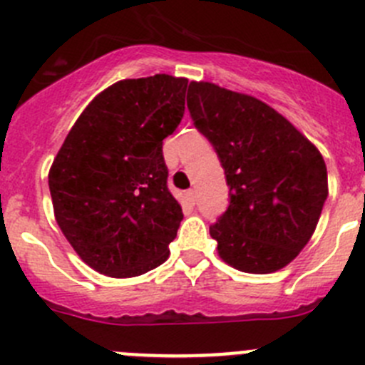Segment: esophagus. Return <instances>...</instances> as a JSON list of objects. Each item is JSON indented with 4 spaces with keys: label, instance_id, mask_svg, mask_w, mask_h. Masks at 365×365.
<instances>
[{
    "label": "esophagus",
    "instance_id": "1",
    "mask_svg": "<svg viewBox=\"0 0 365 365\" xmlns=\"http://www.w3.org/2000/svg\"><path fill=\"white\" fill-rule=\"evenodd\" d=\"M185 196H187V200H189L190 201V203H196V190H194V189H190V190H187V194H185Z\"/></svg>",
    "mask_w": 365,
    "mask_h": 365
}]
</instances>
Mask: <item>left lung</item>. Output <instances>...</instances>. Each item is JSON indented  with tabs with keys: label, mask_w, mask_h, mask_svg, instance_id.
<instances>
[{
	"label": "left lung",
	"mask_w": 365,
	"mask_h": 365,
	"mask_svg": "<svg viewBox=\"0 0 365 365\" xmlns=\"http://www.w3.org/2000/svg\"><path fill=\"white\" fill-rule=\"evenodd\" d=\"M187 106L230 187L227 210L210 226L219 256L247 274L281 270L311 240L329 196L322 153L251 95L192 81Z\"/></svg>",
	"instance_id": "8db88e82"
}]
</instances>
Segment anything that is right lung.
Returning <instances> with one entry per match:
<instances>
[{
	"instance_id": "add662e5",
	"label": "right lung",
	"mask_w": 365,
	"mask_h": 365,
	"mask_svg": "<svg viewBox=\"0 0 365 365\" xmlns=\"http://www.w3.org/2000/svg\"><path fill=\"white\" fill-rule=\"evenodd\" d=\"M185 77L118 81L81 113L49 171L54 217L73 251L109 277L164 263L183 219L162 141L185 111Z\"/></svg>"
}]
</instances>
